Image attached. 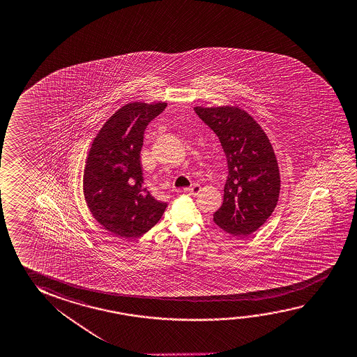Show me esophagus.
<instances>
[{
	"label": "esophagus",
	"mask_w": 357,
	"mask_h": 357,
	"mask_svg": "<svg viewBox=\"0 0 357 357\" xmlns=\"http://www.w3.org/2000/svg\"><path fill=\"white\" fill-rule=\"evenodd\" d=\"M200 190H202V187H200V184H198V183H195V184H193L192 187L187 188L184 192H187V193L190 194V195H198L199 193H200Z\"/></svg>",
	"instance_id": "esophagus-1"
}]
</instances>
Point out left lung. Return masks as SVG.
Returning a JSON list of instances; mask_svg holds the SVG:
<instances>
[{
	"mask_svg": "<svg viewBox=\"0 0 357 357\" xmlns=\"http://www.w3.org/2000/svg\"><path fill=\"white\" fill-rule=\"evenodd\" d=\"M194 111L218 135L228 162L224 200L214 222L229 234H252L273 214L280 193V173L269 138L239 107H195Z\"/></svg>",
	"mask_w": 357,
	"mask_h": 357,
	"instance_id": "8db88e82",
	"label": "left lung"
}]
</instances>
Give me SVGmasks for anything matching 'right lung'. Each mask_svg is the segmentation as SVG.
<instances>
[{
  "label": "right lung",
  "mask_w": 357,
  "mask_h": 357,
  "mask_svg": "<svg viewBox=\"0 0 357 357\" xmlns=\"http://www.w3.org/2000/svg\"><path fill=\"white\" fill-rule=\"evenodd\" d=\"M165 107V102L123 105L103 124L88 152L84 199L94 219L116 236L139 238L167 208L143 188L141 164L144 130Z\"/></svg>",
  "instance_id": "add662e5"
}]
</instances>
